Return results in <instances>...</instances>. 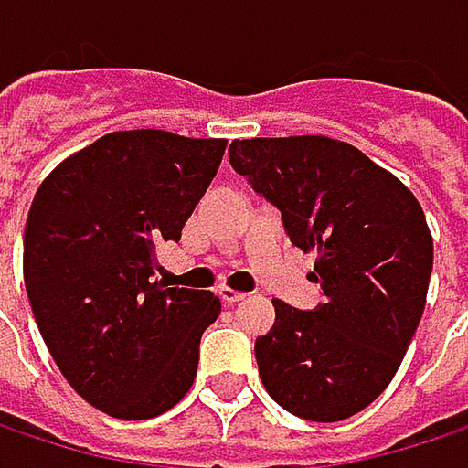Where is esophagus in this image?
<instances>
[{
  "label": "esophagus",
  "instance_id": "obj_1",
  "mask_svg": "<svg viewBox=\"0 0 468 468\" xmlns=\"http://www.w3.org/2000/svg\"><path fill=\"white\" fill-rule=\"evenodd\" d=\"M219 299H222L225 304H238L240 299H246V293H243V291H235V289H228V286H222V289H219Z\"/></svg>",
  "mask_w": 468,
  "mask_h": 468
}]
</instances>
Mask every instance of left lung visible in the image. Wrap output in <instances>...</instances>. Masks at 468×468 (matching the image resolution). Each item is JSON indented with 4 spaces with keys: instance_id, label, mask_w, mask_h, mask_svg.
<instances>
[{
    "instance_id": "8db88e82",
    "label": "left lung",
    "mask_w": 468,
    "mask_h": 468,
    "mask_svg": "<svg viewBox=\"0 0 468 468\" xmlns=\"http://www.w3.org/2000/svg\"><path fill=\"white\" fill-rule=\"evenodd\" d=\"M230 164L313 251L325 302L275 299L254 344L267 395L307 421H344L395 378L424 315L434 246L421 204L355 145L323 134L233 140Z\"/></svg>"
}]
</instances>
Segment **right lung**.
Returning <instances> with one entry per match:
<instances>
[{"instance_id": "1", "label": "right lung", "mask_w": 468, "mask_h": 468, "mask_svg": "<svg viewBox=\"0 0 468 468\" xmlns=\"http://www.w3.org/2000/svg\"><path fill=\"white\" fill-rule=\"evenodd\" d=\"M228 140L111 132L39 185L23 281L44 344L70 387L124 421L166 413L196 381L211 291L166 289L155 251L179 240Z\"/></svg>"}]
</instances>
